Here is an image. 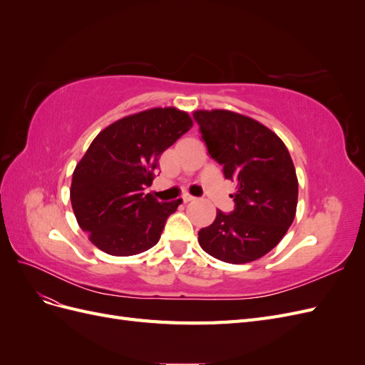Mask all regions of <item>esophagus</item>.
I'll return each mask as SVG.
<instances>
[{
  "instance_id": "1",
  "label": "esophagus",
  "mask_w": 365,
  "mask_h": 365,
  "mask_svg": "<svg viewBox=\"0 0 365 365\" xmlns=\"http://www.w3.org/2000/svg\"><path fill=\"white\" fill-rule=\"evenodd\" d=\"M195 200H196V197L192 196V195H184V196H182V201H184V202H192V201H195Z\"/></svg>"
}]
</instances>
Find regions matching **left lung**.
I'll use <instances>...</instances> for the list:
<instances>
[{
	"label": "left lung",
	"mask_w": 365,
	"mask_h": 365,
	"mask_svg": "<svg viewBox=\"0 0 365 365\" xmlns=\"http://www.w3.org/2000/svg\"><path fill=\"white\" fill-rule=\"evenodd\" d=\"M210 157L236 182L235 210H217L197 233L201 248L217 260L248 263L269 252L295 217L298 181L284 143L259 121L224 109L196 111Z\"/></svg>",
	"instance_id": "obj_1"
}]
</instances>
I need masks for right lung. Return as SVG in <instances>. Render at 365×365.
Listing matches in <instances>:
<instances>
[{"label": "right lung", "instance_id": "add662e5", "mask_svg": "<svg viewBox=\"0 0 365 365\" xmlns=\"http://www.w3.org/2000/svg\"><path fill=\"white\" fill-rule=\"evenodd\" d=\"M193 126L176 108H153L105 128L76 165L71 205L90 240L111 256H134L160 240L181 200L158 202L150 187L161 153Z\"/></svg>", "mask_w": 365, "mask_h": 365}]
</instances>
